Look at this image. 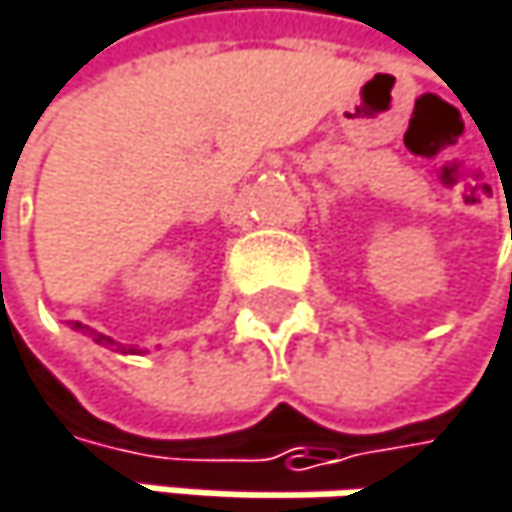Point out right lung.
I'll list each match as a JSON object with an SVG mask.
<instances>
[{"instance_id":"right-lung-1","label":"right lung","mask_w":512,"mask_h":512,"mask_svg":"<svg viewBox=\"0 0 512 512\" xmlns=\"http://www.w3.org/2000/svg\"><path fill=\"white\" fill-rule=\"evenodd\" d=\"M71 330H77V333H86V336H92V342L95 345H101V348H116V351H122V354H137V348H125V345H119V342H113L110 336H104V333H95V330H89V327H83V324H71Z\"/></svg>"}]
</instances>
